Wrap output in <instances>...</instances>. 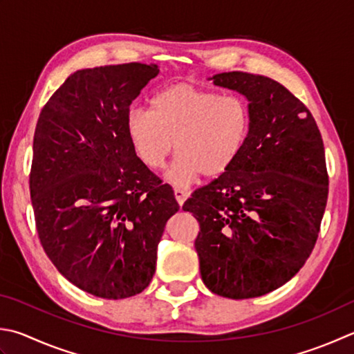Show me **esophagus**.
Returning a JSON list of instances; mask_svg holds the SVG:
<instances>
[{
    "label": "esophagus",
    "instance_id": "esophagus-1",
    "mask_svg": "<svg viewBox=\"0 0 354 354\" xmlns=\"http://www.w3.org/2000/svg\"><path fill=\"white\" fill-rule=\"evenodd\" d=\"M174 196H176L177 203H178L180 206H182V205L185 203V200L188 198V192L183 191V189H178V188H176V189H174Z\"/></svg>",
    "mask_w": 354,
    "mask_h": 354
}]
</instances>
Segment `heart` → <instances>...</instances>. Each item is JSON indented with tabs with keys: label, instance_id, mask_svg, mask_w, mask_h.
I'll return each instance as SVG.
<instances>
[{
	"label": "heart",
	"instance_id": "b5f03b06",
	"mask_svg": "<svg viewBox=\"0 0 354 354\" xmlns=\"http://www.w3.org/2000/svg\"><path fill=\"white\" fill-rule=\"evenodd\" d=\"M251 129V111L239 95L177 83L151 100V112L132 109L126 132L137 158L151 171L162 169L176 145L177 157L166 174L178 188L202 174L228 171L243 151Z\"/></svg>",
	"mask_w": 354,
	"mask_h": 354
}]
</instances>
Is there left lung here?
Segmentation results:
<instances>
[{"label": "left lung", "instance_id": "obj_1", "mask_svg": "<svg viewBox=\"0 0 354 354\" xmlns=\"http://www.w3.org/2000/svg\"><path fill=\"white\" fill-rule=\"evenodd\" d=\"M212 80L248 98L251 129L234 165L183 211L200 226L203 283L223 297H259L288 282L315 248L328 197L324 142L308 108L276 80L240 71Z\"/></svg>", "mask_w": 354, "mask_h": 354}]
</instances>
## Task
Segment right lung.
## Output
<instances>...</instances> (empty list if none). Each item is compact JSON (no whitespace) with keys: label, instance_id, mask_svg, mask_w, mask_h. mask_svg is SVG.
<instances>
[{"label":"right lung","instance_id":"1","mask_svg":"<svg viewBox=\"0 0 354 354\" xmlns=\"http://www.w3.org/2000/svg\"><path fill=\"white\" fill-rule=\"evenodd\" d=\"M157 75V64L142 63L73 72L33 136L39 242L69 282L97 297H131L149 285L165 225L180 208L126 132L131 103Z\"/></svg>","mask_w":354,"mask_h":354}]
</instances>
